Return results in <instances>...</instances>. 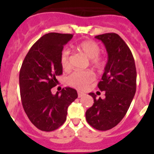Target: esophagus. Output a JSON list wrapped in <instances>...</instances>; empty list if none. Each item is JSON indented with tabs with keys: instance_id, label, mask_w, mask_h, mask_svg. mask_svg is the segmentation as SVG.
Here are the masks:
<instances>
[{
	"instance_id": "obj_1",
	"label": "esophagus",
	"mask_w": 154,
	"mask_h": 154,
	"mask_svg": "<svg viewBox=\"0 0 154 154\" xmlns=\"http://www.w3.org/2000/svg\"><path fill=\"white\" fill-rule=\"evenodd\" d=\"M77 94H78V97H84L85 95V94L84 93H82V92H78Z\"/></svg>"
}]
</instances>
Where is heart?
Here are the masks:
<instances>
[{"mask_svg": "<svg viewBox=\"0 0 154 154\" xmlns=\"http://www.w3.org/2000/svg\"><path fill=\"white\" fill-rule=\"evenodd\" d=\"M78 49L83 53L87 57L90 59L92 65L97 67L102 66L104 60L102 56L99 54L100 46L97 43L91 40L84 41L78 45ZM60 65L64 69L69 68V51L67 49H64L60 53ZM95 78L94 73L92 71H74L67 78L68 84L77 89H85Z\"/></svg>", "mask_w": 154, "mask_h": 154, "instance_id": "1", "label": "heart"}]
</instances>
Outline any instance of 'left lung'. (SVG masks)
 Here are the masks:
<instances>
[{
    "mask_svg": "<svg viewBox=\"0 0 154 154\" xmlns=\"http://www.w3.org/2000/svg\"><path fill=\"white\" fill-rule=\"evenodd\" d=\"M105 45L108 61L97 86L105 98L96 99L85 112L87 122L94 129L105 131L119 123L126 114L136 93L137 71L134 57L126 43L114 32L95 37Z\"/></svg>",
    "mask_w": 154,
    "mask_h": 154,
    "instance_id": "8db88e82",
    "label": "left lung"
}]
</instances>
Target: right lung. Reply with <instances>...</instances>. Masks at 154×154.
<instances>
[{"mask_svg":"<svg viewBox=\"0 0 154 154\" xmlns=\"http://www.w3.org/2000/svg\"><path fill=\"white\" fill-rule=\"evenodd\" d=\"M72 34L49 32L31 47L19 75L21 102L30 122L40 130L53 131L64 124L68 107L77 98V90L66 87L53 95L51 89L62 74L60 56Z\"/></svg>","mask_w":154,"mask_h":154,"instance_id":"1","label":"right lung"}]
</instances>
